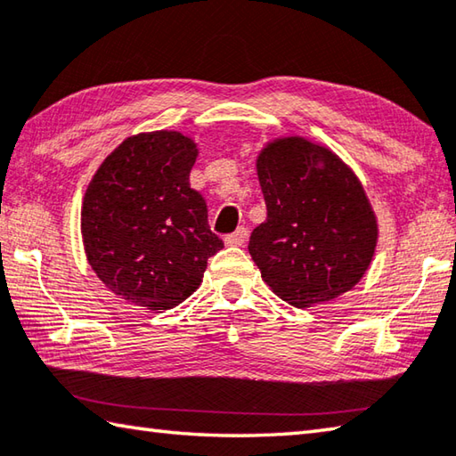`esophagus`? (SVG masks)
<instances>
[{
	"instance_id": "esophagus-1",
	"label": "esophagus",
	"mask_w": 456,
	"mask_h": 456,
	"mask_svg": "<svg viewBox=\"0 0 456 456\" xmlns=\"http://www.w3.org/2000/svg\"><path fill=\"white\" fill-rule=\"evenodd\" d=\"M247 235H249L247 233V227H239L237 231H233V233L225 237V243L229 247H239L247 241Z\"/></svg>"
}]
</instances>
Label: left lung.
<instances>
[{
    "instance_id": "1",
    "label": "left lung",
    "mask_w": 456,
    "mask_h": 456,
    "mask_svg": "<svg viewBox=\"0 0 456 456\" xmlns=\"http://www.w3.org/2000/svg\"><path fill=\"white\" fill-rule=\"evenodd\" d=\"M267 219L249 253L273 291L295 307L359 283L377 247V219L354 173L307 139H277L256 159Z\"/></svg>"
}]
</instances>
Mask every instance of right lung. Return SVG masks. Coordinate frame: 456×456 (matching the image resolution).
Listing matches in <instances>:
<instances>
[{
  "label": "right lung",
  "instance_id": "1",
  "mask_svg": "<svg viewBox=\"0 0 456 456\" xmlns=\"http://www.w3.org/2000/svg\"><path fill=\"white\" fill-rule=\"evenodd\" d=\"M197 147L177 131L129 137L102 163L81 207L87 261L115 295L167 311L201 285L223 241L191 189Z\"/></svg>",
  "mask_w": 456,
  "mask_h": 456
}]
</instances>
